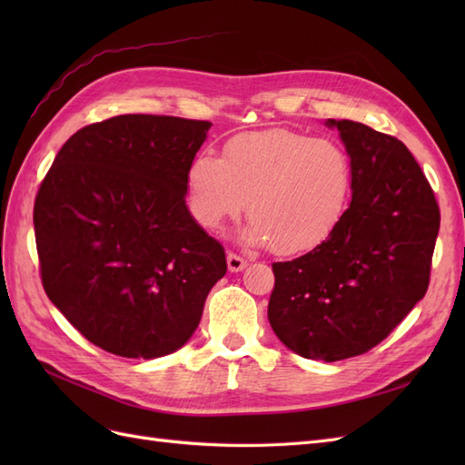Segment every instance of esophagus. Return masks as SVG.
Here are the masks:
<instances>
[{
	"instance_id": "obj_1",
	"label": "esophagus",
	"mask_w": 465,
	"mask_h": 465,
	"mask_svg": "<svg viewBox=\"0 0 465 465\" xmlns=\"http://www.w3.org/2000/svg\"><path fill=\"white\" fill-rule=\"evenodd\" d=\"M227 265H229V272L236 273V272H242L244 267L248 265V262L242 256L234 254V252H229V254H227Z\"/></svg>"
}]
</instances>
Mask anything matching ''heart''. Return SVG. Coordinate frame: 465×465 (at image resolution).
Wrapping results in <instances>:
<instances>
[{"instance_id": "obj_1", "label": "heart", "mask_w": 465, "mask_h": 465, "mask_svg": "<svg viewBox=\"0 0 465 465\" xmlns=\"http://www.w3.org/2000/svg\"><path fill=\"white\" fill-rule=\"evenodd\" d=\"M186 184L192 217L203 229H221L248 201L246 241L294 256L326 242L345 219L353 163L333 139L273 128L234 135L223 159L198 154Z\"/></svg>"}]
</instances>
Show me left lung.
<instances>
[{"label": "left lung", "mask_w": 465, "mask_h": 465, "mask_svg": "<svg viewBox=\"0 0 465 465\" xmlns=\"http://www.w3.org/2000/svg\"><path fill=\"white\" fill-rule=\"evenodd\" d=\"M353 163V200L326 242L275 262L267 304L275 335L314 361L367 353L425 297L440 211L398 137L328 120Z\"/></svg>", "instance_id": "left-lung-1"}]
</instances>
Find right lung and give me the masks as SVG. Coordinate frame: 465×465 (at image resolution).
<instances>
[{
	"mask_svg": "<svg viewBox=\"0 0 465 465\" xmlns=\"http://www.w3.org/2000/svg\"><path fill=\"white\" fill-rule=\"evenodd\" d=\"M211 122L122 114L67 139L35 200L48 299L112 355L184 345L227 273L224 248L186 207L188 168Z\"/></svg>",
	"mask_w": 465,
	"mask_h": 465,
	"instance_id": "1",
	"label": "right lung"
}]
</instances>
